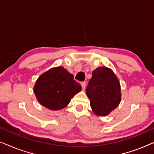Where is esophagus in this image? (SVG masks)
I'll list each match as a JSON object with an SVG mask.
<instances>
[{"instance_id":"esophagus-1","label":"esophagus","mask_w":154,"mask_h":154,"mask_svg":"<svg viewBox=\"0 0 154 154\" xmlns=\"http://www.w3.org/2000/svg\"><path fill=\"white\" fill-rule=\"evenodd\" d=\"M81 84L82 88H83V89H85V87H86V82H85V81H83V82H81Z\"/></svg>"}]
</instances>
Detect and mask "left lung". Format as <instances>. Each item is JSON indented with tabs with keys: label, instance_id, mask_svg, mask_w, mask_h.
Wrapping results in <instances>:
<instances>
[{
	"label": "left lung",
	"instance_id": "left-lung-1",
	"mask_svg": "<svg viewBox=\"0 0 154 154\" xmlns=\"http://www.w3.org/2000/svg\"><path fill=\"white\" fill-rule=\"evenodd\" d=\"M86 94L94 114L107 116L121 102V87L118 78L110 69L98 67L92 72Z\"/></svg>",
	"mask_w": 154,
	"mask_h": 154
}]
</instances>
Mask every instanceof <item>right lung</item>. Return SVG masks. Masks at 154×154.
Masks as SVG:
<instances>
[{
    "label": "right lung",
    "mask_w": 154,
    "mask_h": 154,
    "mask_svg": "<svg viewBox=\"0 0 154 154\" xmlns=\"http://www.w3.org/2000/svg\"><path fill=\"white\" fill-rule=\"evenodd\" d=\"M73 75L62 66L52 68L38 79L34 93L41 104L51 110L64 108L81 90Z\"/></svg>",
    "instance_id": "right-lung-1"
}]
</instances>
